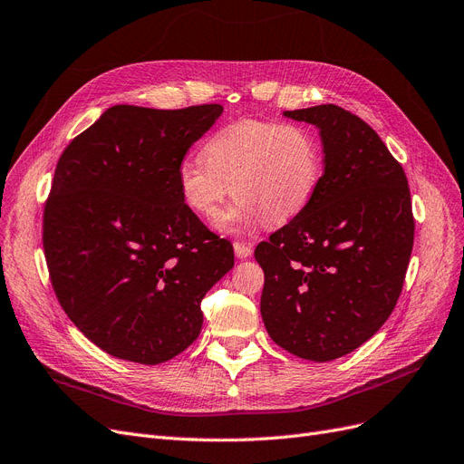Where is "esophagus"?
<instances>
[{"instance_id":"esophagus-1","label":"esophagus","mask_w":464,"mask_h":464,"mask_svg":"<svg viewBox=\"0 0 464 464\" xmlns=\"http://www.w3.org/2000/svg\"><path fill=\"white\" fill-rule=\"evenodd\" d=\"M233 250H235L237 258H241V260H246V258H250V256H252V246L246 245V243H235Z\"/></svg>"}]
</instances>
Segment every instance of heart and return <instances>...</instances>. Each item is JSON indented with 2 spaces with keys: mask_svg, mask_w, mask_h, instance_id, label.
Masks as SVG:
<instances>
[{
  "mask_svg": "<svg viewBox=\"0 0 464 464\" xmlns=\"http://www.w3.org/2000/svg\"><path fill=\"white\" fill-rule=\"evenodd\" d=\"M321 147L298 124L241 118L206 141L202 157L178 164V187L195 214L212 218L231 193L238 197L214 218L219 231L283 223L312 202L321 181Z\"/></svg>",
  "mask_w": 464,
  "mask_h": 464,
  "instance_id": "obj_1",
  "label": "heart"
}]
</instances>
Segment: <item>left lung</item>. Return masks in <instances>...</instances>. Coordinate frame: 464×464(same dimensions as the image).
I'll use <instances>...</instances> for the list:
<instances>
[{
    "instance_id": "1",
    "label": "left lung",
    "mask_w": 464,
    "mask_h": 464,
    "mask_svg": "<svg viewBox=\"0 0 464 464\" xmlns=\"http://www.w3.org/2000/svg\"><path fill=\"white\" fill-rule=\"evenodd\" d=\"M319 130L324 171L312 202L256 246L271 340L333 362L379 331L396 307L415 219L401 164L369 124L336 105L285 111Z\"/></svg>"
}]
</instances>
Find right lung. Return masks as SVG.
Segmentation results:
<instances>
[{
    "instance_id": "add662e5",
    "label": "right lung",
    "mask_w": 464,
    "mask_h": 464,
    "mask_svg": "<svg viewBox=\"0 0 464 464\" xmlns=\"http://www.w3.org/2000/svg\"><path fill=\"white\" fill-rule=\"evenodd\" d=\"M221 112L116 105L61 154L44 212L51 285L112 357L159 365L191 346L200 300L235 264L178 187V164Z\"/></svg>"
}]
</instances>
